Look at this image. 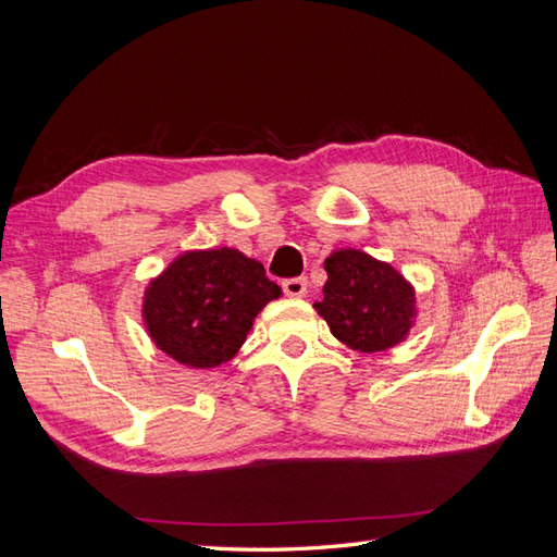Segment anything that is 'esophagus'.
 Listing matches in <instances>:
<instances>
[{"label": "esophagus", "instance_id": "34e87169", "mask_svg": "<svg viewBox=\"0 0 557 557\" xmlns=\"http://www.w3.org/2000/svg\"><path fill=\"white\" fill-rule=\"evenodd\" d=\"M283 293L288 297H305L307 295V278L305 276L285 278L283 281Z\"/></svg>", "mask_w": 557, "mask_h": 557}]
</instances>
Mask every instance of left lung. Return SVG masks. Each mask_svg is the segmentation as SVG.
I'll list each match as a JSON object with an SVG mask.
<instances>
[{
    "label": "left lung",
    "mask_w": 557,
    "mask_h": 557,
    "mask_svg": "<svg viewBox=\"0 0 557 557\" xmlns=\"http://www.w3.org/2000/svg\"><path fill=\"white\" fill-rule=\"evenodd\" d=\"M327 283L318 313L336 339L360 352L395 346L411 327L413 288L391 264L360 250H336L325 260Z\"/></svg>",
    "instance_id": "left-lung-1"
}]
</instances>
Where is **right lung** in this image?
<instances>
[{"label":"right lung","mask_w":557,"mask_h":557,"mask_svg":"<svg viewBox=\"0 0 557 557\" xmlns=\"http://www.w3.org/2000/svg\"><path fill=\"white\" fill-rule=\"evenodd\" d=\"M278 295L264 267L239 250L185 252L150 283L144 318L166 356L209 369L237 356L252 318Z\"/></svg>","instance_id":"add662e5"}]
</instances>
